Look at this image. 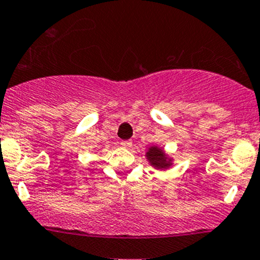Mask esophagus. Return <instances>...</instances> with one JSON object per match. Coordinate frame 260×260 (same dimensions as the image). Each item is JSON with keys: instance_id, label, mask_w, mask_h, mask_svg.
<instances>
[{"instance_id": "obj_1", "label": "esophagus", "mask_w": 260, "mask_h": 260, "mask_svg": "<svg viewBox=\"0 0 260 260\" xmlns=\"http://www.w3.org/2000/svg\"><path fill=\"white\" fill-rule=\"evenodd\" d=\"M121 145H122V148L130 149L131 146H133V143H131L130 140H124V141H121Z\"/></svg>"}]
</instances>
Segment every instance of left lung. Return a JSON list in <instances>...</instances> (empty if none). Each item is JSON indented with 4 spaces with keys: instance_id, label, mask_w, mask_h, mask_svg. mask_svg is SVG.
Returning a JSON list of instances; mask_svg holds the SVG:
<instances>
[{
    "instance_id": "left-lung-1",
    "label": "left lung",
    "mask_w": 260,
    "mask_h": 260,
    "mask_svg": "<svg viewBox=\"0 0 260 260\" xmlns=\"http://www.w3.org/2000/svg\"><path fill=\"white\" fill-rule=\"evenodd\" d=\"M146 157H148L150 164L156 169H167L171 165L169 157L165 155L162 149L157 148V146L149 148L148 152H146Z\"/></svg>"
}]
</instances>
